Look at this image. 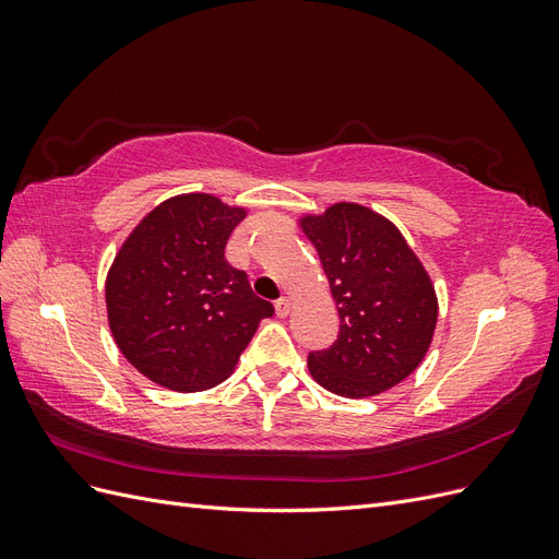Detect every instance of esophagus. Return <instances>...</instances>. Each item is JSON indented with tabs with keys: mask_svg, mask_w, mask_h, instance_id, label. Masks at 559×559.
I'll return each instance as SVG.
<instances>
[{
	"mask_svg": "<svg viewBox=\"0 0 559 559\" xmlns=\"http://www.w3.org/2000/svg\"><path fill=\"white\" fill-rule=\"evenodd\" d=\"M275 312H277V317H286L292 312V300L289 298H280L277 302H275Z\"/></svg>",
	"mask_w": 559,
	"mask_h": 559,
	"instance_id": "34e87169",
	"label": "esophagus"
}]
</instances>
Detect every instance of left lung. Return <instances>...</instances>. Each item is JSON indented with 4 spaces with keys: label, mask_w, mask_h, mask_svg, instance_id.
<instances>
[{
    "label": "left lung",
    "mask_w": 559,
    "mask_h": 559,
    "mask_svg": "<svg viewBox=\"0 0 559 559\" xmlns=\"http://www.w3.org/2000/svg\"><path fill=\"white\" fill-rule=\"evenodd\" d=\"M341 317L337 341L310 352V376L329 392L366 399L408 378L431 345L438 298L425 265L401 230L357 202L306 214Z\"/></svg>",
    "instance_id": "1"
}]
</instances>
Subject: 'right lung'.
I'll return each instance as SVG.
<instances>
[{
    "mask_svg": "<svg viewBox=\"0 0 559 559\" xmlns=\"http://www.w3.org/2000/svg\"><path fill=\"white\" fill-rule=\"evenodd\" d=\"M247 210L210 193L160 202L138 224L107 275V317L123 357L173 392L224 382L275 308L251 292L224 251Z\"/></svg>",
    "mask_w": 559,
    "mask_h": 559,
    "instance_id": "add662e5",
    "label": "right lung"
}]
</instances>
